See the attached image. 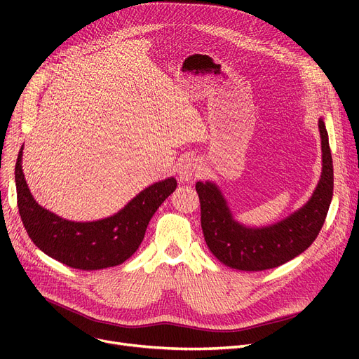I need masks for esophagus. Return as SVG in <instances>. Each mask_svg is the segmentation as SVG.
<instances>
[{"instance_id":"obj_1","label":"esophagus","mask_w":359,"mask_h":359,"mask_svg":"<svg viewBox=\"0 0 359 359\" xmlns=\"http://www.w3.org/2000/svg\"><path fill=\"white\" fill-rule=\"evenodd\" d=\"M199 167V160L194 156H184L183 158H180L179 161V167H177V173L179 177L184 182H189L194 179L196 170Z\"/></svg>"}]
</instances>
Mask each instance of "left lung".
<instances>
[{
	"mask_svg": "<svg viewBox=\"0 0 359 359\" xmlns=\"http://www.w3.org/2000/svg\"><path fill=\"white\" fill-rule=\"evenodd\" d=\"M322 138V177L309 202L268 227H246L233 218L218 186L198 182L201 225L206 246L225 266L257 272L284 265L307 250L322 230L333 196V163L323 119H318Z\"/></svg>",
	"mask_w": 359,
	"mask_h": 359,
	"instance_id": "1",
	"label": "left lung"
}]
</instances>
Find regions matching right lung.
Here are the masks:
<instances>
[{"instance_id":"right-lung-1","label":"right lung","mask_w":359,"mask_h":359,"mask_svg":"<svg viewBox=\"0 0 359 359\" xmlns=\"http://www.w3.org/2000/svg\"><path fill=\"white\" fill-rule=\"evenodd\" d=\"M22 157L23 147L18 151L14 175L25 229L43 253L74 269L97 271L129 259L144 240L149 219L177 186L175 177H168L148 186L115 215L88 222L68 221L34 201L23 175Z\"/></svg>"}]
</instances>
